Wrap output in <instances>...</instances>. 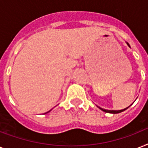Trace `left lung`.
<instances>
[{
  "instance_id": "obj_1",
  "label": "left lung",
  "mask_w": 148,
  "mask_h": 148,
  "mask_svg": "<svg viewBox=\"0 0 148 148\" xmlns=\"http://www.w3.org/2000/svg\"><path fill=\"white\" fill-rule=\"evenodd\" d=\"M127 45H128L129 47H130V45H129V44H128V43H127ZM129 107H130V106H129ZM129 107H127V108H124V109H123V110H106V109H103V108H100V107H98V108H100V109H101V110H103V111H104V112H106V113H110V114H118V113H121V112H122V111H124V110H127V108H128Z\"/></svg>"
}]
</instances>
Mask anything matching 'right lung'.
I'll list each match as a JSON object with an SVG mask.
<instances>
[{
	"label": "right lung",
	"mask_w": 148,
	"mask_h": 148,
	"mask_svg": "<svg viewBox=\"0 0 148 148\" xmlns=\"http://www.w3.org/2000/svg\"><path fill=\"white\" fill-rule=\"evenodd\" d=\"M48 112H50V110H49V111H48Z\"/></svg>",
	"instance_id": "add662e5"
}]
</instances>
